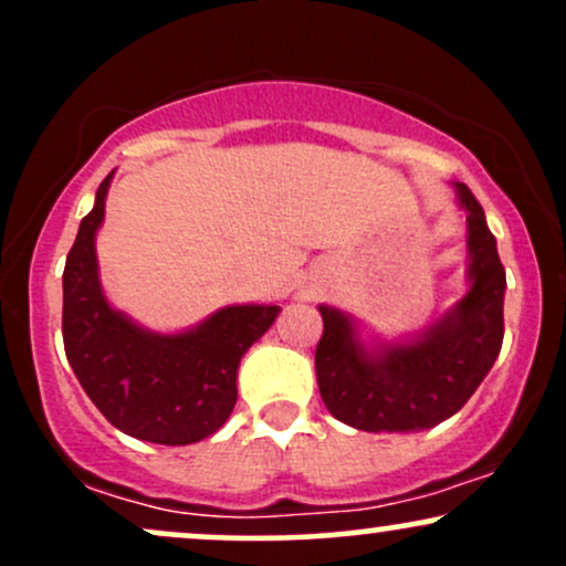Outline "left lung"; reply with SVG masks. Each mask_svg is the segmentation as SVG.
<instances>
[{"instance_id":"8db88e82","label":"left lung","mask_w":566,"mask_h":566,"mask_svg":"<svg viewBox=\"0 0 566 566\" xmlns=\"http://www.w3.org/2000/svg\"><path fill=\"white\" fill-rule=\"evenodd\" d=\"M469 218L471 287L437 324L405 343L367 348L356 324L319 305L316 382L333 418L369 433H409L439 426L471 399L503 346L505 269L482 205L454 184Z\"/></svg>"}]
</instances>
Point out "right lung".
I'll use <instances>...</instances> for the list:
<instances>
[{"label":"right lung","mask_w":566,"mask_h":566,"mask_svg":"<svg viewBox=\"0 0 566 566\" xmlns=\"http://www.w3.org/2000/svg\"><path fill=\"white\" fill-rule=\"evenodd\" d=\"M114 175V172H112ZM82 218L63 269V346L84 394L106 420L154 444H193L216 433L237 405V369L279 305H229L178 335L143 329L112 308L97 279L95 233L112 186Z\"/></svg>","instance_id":"1"}]
</instances>
